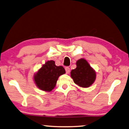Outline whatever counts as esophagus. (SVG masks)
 I'll return each mask as SVG.
<instances>
[{
	"label": "esophagus",
	"mask_w": 129,
	"mask_h": 129,
	"mask_svg": "<svg viewBox=\"0 0 129 129\" xmlns=\"http://www.w3.org/2000/svg\"><path fill=\"white\" fill-rule=\"evenodd\" d=\"M66 71L67 74H69L70 71V68L69 67H66Z\"/></svg>",
	"instance_id": "esophagus-1"
}]
</instances>
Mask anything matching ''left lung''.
Instances as JSON below:
<instances>
[{"instance_id":"left-lung-1","label":"left lung","mask_w":129,"mask_h":129,"mask_svg":"<svg viewBox=\"0 0 129 129\" xmlns=\"http://www.w3.org/2000/svg\"><path fill=\"white\" fill-rule=\"evenodd\" d=\"M77 67L71 71V77L74 82L78 86L87 88L91 86L96 78V73L84 58L78 59L76 62Z\"/></svg>"}]
</instances>
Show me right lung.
I'll list each match as a JSON object with an SVG mask.
<instances>
[{"label": "right lung", "instance_id": "1", "mask_svg": "<svg viewBox=\"0 0 129 129\" xmlns=\"http://www.w3.org/2000/svg\"><path fill=\"white\" fill-rule=\"evenodd\" d=\"M66 70L62 66H56L55 61L51 60L45 63L35 74L34 80L38 88L50 92L55 87L60 75L64 74Z\"/></svg>", "mask_w": 129, "mask_h": 129}]
</instances>
